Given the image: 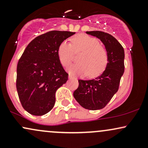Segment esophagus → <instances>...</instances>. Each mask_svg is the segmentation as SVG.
<instances>
[{
    "label": "esophagus",
    "mask_w": 148,
    "mask_h": 148,
    "mask_svg": "<svg viewBox=\"0 0 148 148\" xmlns=\"http://www.w3.org/2000/svg\"><path fill=\"white\" fill-rule=\"evenodd\" d=\"M72 76L69 74V79H72Z\"/></svg>",
    "instance_id": "1"
}]
</instances>
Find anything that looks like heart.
Returning a JSON list of instances; mask_svg holds the SVG:
<instances>
[{"label": "heart", "mask_w": 148, "mask_h": 148, "mask_svg": "<svg viewBox=\"0 0 148 148\" xmlns=\"http://www.w3.org/2000/svg\"><path fill=\"white\" fill-rule=\"evenodd\" d=\"M80 53L76 60L79 62L69 67V74L72 76L88 75L94 77L99 75L106 69L108 64V53L106 48L100 45L95 37L85 35L74 36L70 44L62 42L58 49V57L64 67L72 62L74 53Z\"/></svg>", "instance_id": "heart-1"}]
</instances>
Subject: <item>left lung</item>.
Masks as SVG:
<instances>
[{
	"mask_svg": "<svg viewBox=\"0 0 148 148\" xmlns=\"http://www.w3.org/2000/svg\"><path fill=\"white\" fill-rule=\"evenodd\" d=\"M99 38L105 45L108 64L101 75L91 80H79V87L74 92L76 101L84 108L92 111L101 109L111 101L119 89L125 72V51L114 37L102 31H87Z\"/></svg>",
	"mask_w": 148,
	"mask_h": 148,
	"instance_id": "left-lung-1",
	"label": "left lung"
}]
</instances>
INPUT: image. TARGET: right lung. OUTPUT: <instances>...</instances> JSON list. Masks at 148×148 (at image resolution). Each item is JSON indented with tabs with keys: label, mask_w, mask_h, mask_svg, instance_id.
Masks as SVG:
<instances>
[{
	"label": "right lung",
	"mask_w": 148,
	"mask_h": 148,
	"mask_svg": "<svg viewBox=\"0 0 148 148\" xmlns=\"http://www.w3.org/2000/svg\"><path fill=\"white\" fill-rule=\"evenodd\" d=\"M74 34L59 30L42 34L28 44L20 58L16 90L22 106L30 114L43 115L53 108L56 92L68 79L58 57V49Z\"/></svg>",
	"instance_id": "obj_1"
}]
</instances>
